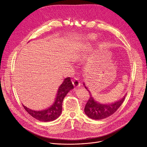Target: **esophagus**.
<instances>
[{
	"mask_svg": "<svg viewBox=\"0 0 147 147\" xmlns=\"http://www.w3.org/2000/svg\"><path fill=\"white\" fill-rule=\"evenodd\" d=\"M73 85L76 87H79L80 86V85H81L80 82L79 81V80L77 78H74V79L73 81Z\"/></svg>",
	"mask_w": 147,
	"mask_h": 147,
	"instance_id": "esophagus-1",
	"label": "esophagus"
}]
</instances>
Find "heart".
I'll use <instances>...</instances> for the list:
<instances>
[{
  "label": "heart",
  "instance_id": "1",
  "mask_svg": "<svg viewBox=\"0 0 147 147\" xmlns=\"http://www.w3.org/2000/svg\"><path fill=\"white\" fill-rule=\"evenodd\" d=\"M89 37H90V38H91V39H95V36L94 35H91Z\"/></svg>",
  "mask_w": 147,
  "mask_h": 147
}]
</instances>
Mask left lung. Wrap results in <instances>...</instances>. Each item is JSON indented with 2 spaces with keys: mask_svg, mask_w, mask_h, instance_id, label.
<instances>
[{
  "mask_svg": "<svg viewBox=\"0 0 147 147\" xmlns=\"http://www.w3.org/2000/svg\"><path fill=\"white\" fill-rule=\"evenodd\" d=\"M83 84L85 86L84 83ZM85 88L90 94V97L86 105L84 112L88 117L94 120L103 119L113 115L121 106L127 95L125 94L123 98L114 103L102 104L96 101L88 88L86 86Z\"/></svg>",
  "mask_w": 147,
  "mask_h": 147,
  "instance_id": "1",
  "label": "left lung"
}]
</instances>
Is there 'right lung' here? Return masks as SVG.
<instances>
[{
  "mask_svg": "<svg viewBox=\"0 0 147 147\" xmlns=\"http://www.w3.org/2000/svg\"><path fill=\"white\" fill-rule=\"evenodd\" d=\"M74 86L71 81L70 77L66 78L61 84L59 86L55 100L52 106L42 111H33L24 105L23 106L26 111L35 119L41 121H51L58 118L62 111V102L67 94Z\"/></svg>",
  "mask_w": 147,
  "mask_h": 147,
  "instance_id": "add662e5",
  "label": "right lung"
}]
</instances>
